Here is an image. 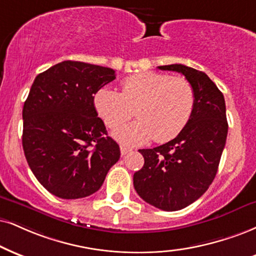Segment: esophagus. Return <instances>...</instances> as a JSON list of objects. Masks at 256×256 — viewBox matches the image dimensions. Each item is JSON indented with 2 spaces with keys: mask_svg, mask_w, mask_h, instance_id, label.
<instances>
[{
  "mask_svg": "<svg viewBox=\"0 0 256 256\" xmlns=\"http://www.w3.org/2000/svg\"><path fill=\"white\" fill-rule=\"evenodd\" d=\"M120 150H121V154H122V156H126V154H128L129 152H132V150H132V148L123 146V144H122L121 147H120Z\"/></svg>",
  "mask_w": 256,
  "mask_h": 256,
  "instance_id": "1",
  "label": "esophagus"
}]
</instances>
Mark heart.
I'll return each mask as SVG.
<instances>
[{
  "label": "heart",
  "instance_id": "b5f03b06",
  "mask_svg": "<svg viewBox=\"0 0 256 256\" xmlns=\"http://www.w3.org/2000/svg\"><path fill=\"white\" fill-rule=\"evenodd\" d=\"M122 92L104 86L94 94V104L106 126L115 128L132 116L136 121L122 126L114 136L126 144H146L154 138L167 142L182 133L192 118L196 94L184 77L142 72L122 82Z\"/></svg>",
  "mask_w": 256,
  "mask_h": 256
}]
</instances>
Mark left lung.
<instances>
[{
  "label": "left lung",
  "instance_id": "1",
  "mask_svg": "<svg viewBox=\"0 0 256 256\" xmlns=\"http://www.w3.org/2000/svg\"><path fill=\"white\" fill-rule=\"evenodd\" d=\"M190 82L196 106L188 126L165 144L140 150L144 164L134 173V188L148 204L165 211L184 209L209 188L226 146V100L204 72L182 64L158 66Z\"/></svg>",
  "mask_w": 256,
  "mask_h": 256
}]
</instances>
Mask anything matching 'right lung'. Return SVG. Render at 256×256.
Listing matches in <instances>:
<instances>
[{
	"label": "right lung",
	"mask_w": 256,
	"mask_h": 256,
	"mask_svg": "<svg viewBox=\"0 0 256 256\" xmlns=\"http://www.w3.org/2000/svg\"><path fill=\"white\" fill-rule=\"evenodd\" d=\"M114 80L112 68L65 60L32 84L22 110V147L33 174L56 197L94 194L118 162V144L94 104V94Z\"/></svg>",
	"instance_id": "obj_1"
}]
</instances>
